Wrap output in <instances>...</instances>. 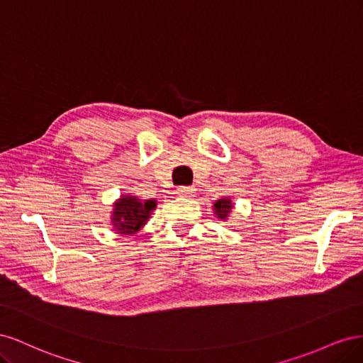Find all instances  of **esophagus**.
I'll list each match as a JSON object with an SVG mask.
<instances>
[{
    "mask_svg": "<svg viewBox=\"0 0 363 363\" xmlns=\"http://www.w3.org/2000/svg\"><path fill=\"white\" fill-rule=\"evenodd\" d=\"M177 194L183 196H192L195 194V189L192 186H180V188H177Z\"/></svg>",
    "mask_w": 363,
    "mask_h": 363,
    "instance_id": "esophagus-1",
    "label": "esophagus"
}]
</instances>
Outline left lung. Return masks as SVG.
I'll return each instance as SVG.
<instances>
[{
	"mask_svg": "<svg viewBox=\"0 0 363 363\" xmlns=\"http://www.w3.org/2000/svg\"><path fill=\"white\" fill-rule=\"evenodd\" d=\"M215 208V213L221 218V219H225L227 218V215L230 213V211H232V201H230L228 199H221V200H218L216 203H215V206H213Z\"/></svg>",
	"mask_w": 363,
	"mask_h": 363,
	"instance_id": "obj_1",
	"label": "left lung"
}]
</instances>
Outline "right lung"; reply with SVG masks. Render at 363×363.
Segmentation results:
<instances>
[{
	"mask_svg": "<svg viewBox=\"0 0 363 363\" xmlns=\"http://www.w3.org/2000/svg\"><path fill=\"white\" fill-rule=\"evenodd\" d=\"M155 200L139 201L136 196H123L115 204L112 218L118 233L131 235L138 232L147 223V219L150 218L151 211H155Z\"/></svg>",
	"mask_w": 363,
	"mask_h": 363,
	"instance_id": "add662e5",
	"label": "right lung"
}]
</instances>
